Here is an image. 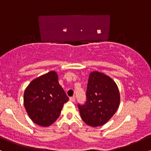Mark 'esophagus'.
Instances as JSON below:
<instances>
[{
	"mask_svg": "<svg viewBox=\"0 0 151 151\" xmlns=\"http://www.w3.org/2000/svg\"><path fill=\"white\" fill-rule=\"evenodd\" d=\"M70 100L71 101L74 102V101H75V97H74V96H72V97L70 98Z\"/></svg>",
	"mask_w": 151,
	"mask_h": 151,
	"instance_id": "1",
	"label": "esophagus"
}]
</instances>
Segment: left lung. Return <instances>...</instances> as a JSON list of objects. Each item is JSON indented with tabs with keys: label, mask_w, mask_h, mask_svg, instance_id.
I'll use <instances>...</instances> for the list:
<instances>
[{
	"label": "left lung",
	"mask_w": 151,
	"mask_h": 151,
	"mask_svg": "<svg viewBox=\"0 0 151 151\" xmlns=\"http://www.w3.org/2000/svg\"><path fill=\"white\" fill-rule=\"evenodd\" d=\"M86 101L78 105L82 120L92 127L103 126L116 112L120 104V93L116 82L101 72L89 74Z\"/></svg>",
	"instance_id": "obj_1"
}]
</instances>
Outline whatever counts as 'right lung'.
Returning <instances> with one entry per match:
<instances>
[{"mask_svg": "<svg viewBox=\"0 0 151 151\" xmlns=\"http://www.w3.org/2000/svg\"><path fill=\"white\" fill-rule=\"evenodd\" d=\"M23 97L29 117L43 127L52 125L58 119L64 104L69 100L55 71L33 79L26 87Z\"/></svg>", "mask_w": 151, "mask_h": 151, "instance_id": "1", "label": "right lung"}]
</instances>
